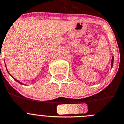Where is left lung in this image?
Masks as SVG:
<instances>
[{
  "mask_svg": "<svg viewBox=\"0 0 124 124\" xmlns=\"http://www.w3.org/2000/svg\"><path fill=\"white\" fill-rule=\"evenodd\" d=\"M113 62H114V57H113H113H112V60H111V67L113 65Z\"/></svg>",
  "mask_w": 124,
  "mask_h": 124,
  "instance_id": "obj_1",
  "label": "left lung"
}]
</instances>
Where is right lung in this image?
<instances>
[{
    "instance_id": "1",
    "label": "right lung",
    "mask_w": 124,
    "mask_h": 124,
    "mask_svg": "<svg viewBox=\"0 0 124 124\" xmlns=\"http://www.w3.org/2000/svg\"><path fill=\"white\" fill-rule=\"evenodd\" d=\"M6 69H7V68H6ZM7 71H8V70H7ZM9 74H10V73H9ZM10 76H11V77H12V78H13V79H15V81H17V82H18V83H20V84H23V83H21V82H19V81H18V80H17V79H15V78H13V76H11V75H10Z\"/></svg>"
}]
</instances>
